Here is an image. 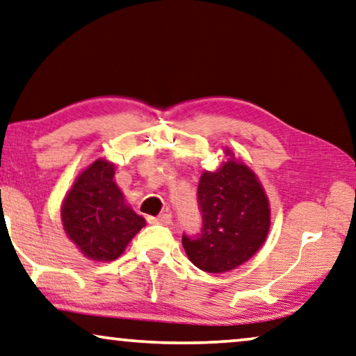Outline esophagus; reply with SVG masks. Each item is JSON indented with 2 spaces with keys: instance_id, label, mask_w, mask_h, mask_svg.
I'll list each match as a JSON object with an SVG mask.
<instances>
[{
  "instance_id": "1",
  "label": "esophagus",
  "mask_w": 356,
  "mask_h": 356,
  "mask_svg": "<svg viewBox=\"0 0 356 356\" xmlns=\"http://www.w3.org/2000/svg\"><path fill=\"white\" fill-rule=\"evenodd\" d=\"M147 221L152 225H170L172 223V215L161 213L159 216H149Z\"/></svg>"
}]
</instances>
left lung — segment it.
Segmentation results:
<instances>
[{
	"mask_svg": "<svg viewBox=\"0 0 356 356\" xmlns=\"http://www.w3.org/2000/svg\"><path fill=\"white\" fill-rule=\"evenodd\" d=\"M228 159L215 172L199 179L197 200L202 231L195 238L183 234L188 259L207 273L234 270L252 259L271 225L270 202L257 175L226 147Z\"/></svg>",
	"mask_w": 356,
	"mask_h": 356,
	"instance_id": "left-lung-1",
	"label": "left lung"
}]
</instances>
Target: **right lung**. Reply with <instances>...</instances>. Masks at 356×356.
Instances as JSON below:
<instances>
[{"instance_id": "right-lung-1", "label": "right lung", "mask_w": 356, "mask_h": 356, "mask_svg": "<svg viewBox=\"0 0 356 356\" xmlns=\"http://www.w3.org/2000/svg\"><path fill=\"white\" fill-rule=\"evenodd\" d=\"M114 175V163L97 159L76 177L60 205L67 238L92 261L115 260L146 225L127 204Z\"/></svg>"}]
</instances>
